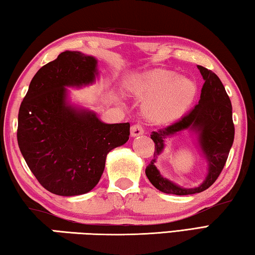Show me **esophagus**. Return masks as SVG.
Returning <instances> with one entry per match:
<instances>
[{"instance_id": "1", "label": "esophagus", "mask_w": 255, "mask_h": 255, "mask_svg": "<svg viewBox=\"0 0 255 255\" xmlns=\"http://www.w3.org/2000/svg\"><path fill=\"white\" fill-rule=\"evenodd\" d=\"M130 133L132 137L143 135L144 128H143V126H140V125H133V126H131V128H130Z\"/></svg>"}]
</instances>
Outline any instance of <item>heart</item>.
Returning <instances> with one entry per match:
<instances>
[{
	"mask_svg": "<svg viewBox=\"0 0 255 255\" xmlns=\"http://www.w3.org/2000/svg\"><path fill=\"white\" fill-rule=\"evenodd\" d=\"M128 90L139 100H146L144 111L155 123L179 119L192 106L197 85L191 79L169 70H154L132 77Z\"/></svg>",
	"mask_w": 255,
	"mask_h": 255,
	"instance_id": "obj_1",
	"label": "heart"
}]
</instances>
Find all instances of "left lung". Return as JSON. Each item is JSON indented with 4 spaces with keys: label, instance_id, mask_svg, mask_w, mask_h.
I'll list each match as a JSON object with an SVG mask.
<instances>
[{
    "label": "left lung",
    "instance_id": "8db88e82",
    "mask_svg": "<svg viewBox=\"0 0 255 255\" xmlns=\"http://www.w3.org/2000/svg\"><path fill=\"white\" fill-rule=\"evenodd\" d=\"M205 83L201 89L199 103L184 117L165 128L152 131L155 143L154 158L146 167L145 173L155 188L164 193L176 196L193 195L208 189L223 171L234 141L235 128L233 124L232 103L219 77L213 71L198 65ZM185 128L195 132L209 164V172L203 183L196 188H183L175 185L159 173L154 163L163 149V140Z\"/></svg>",
    "mask_w": 255,
    "mask_h": 255
}]
</instances>
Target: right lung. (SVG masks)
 Segmentation results:
<instances>
[{"label":"right lung","mask_w":255,"mask_h":255,"mask_svg":"<svg viewBox=\"0 0 255 255\" xmlns=\"http://www.w3.org/2000/svg\"><path fill=\"white\" fill-rule=\"evenodd\" d=\"M97 59L66 50L30 82L18 116L21 154L39 183L58 196L91 191L108 153L129 139V123L105 124L93 111L71 105L66 88L92 84Z\"/></svg>","instance_id":"add662e5"}]
</instances>
